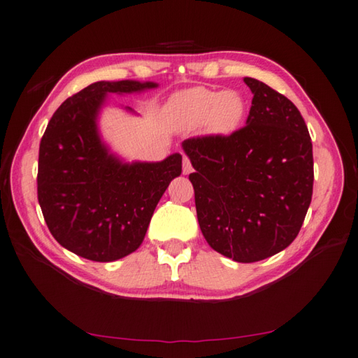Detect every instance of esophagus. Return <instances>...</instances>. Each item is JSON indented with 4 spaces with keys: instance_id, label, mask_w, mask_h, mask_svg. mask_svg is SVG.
<instances>
[{
    "instance_id": "obj_1",
    "label": "esophagus",
    "mask_w": 358,
    "mask_h": 358,
    "mask_svg": "<svg viewBox=\"0 0 358 358\" xmlns=\"http://www.w3.org/2000/svg\"><path fill=\"white\" fill-rule=\"evenodd\" d=\"M193 171V166H192V161L187 156H184V159H182V173L184 174H189Z\"/></svg>"
}]
</instances>
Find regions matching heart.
Here are the masks:
<instances>
[{
    "label": "heart",
    "instance_id": "1",
    "mask_svg": "<svg viewBox=\"0 0 358 358\" xmlns=\"http://www.w3.org/2000/svg\"><path fill=\"white\" fill-rule=\"evenodd\" d=\"M246 108V101L239 92H220L206 87L182 90L169 102L173 121L182 129L206 125L214 134H231L239 129Z\"/></svg>",
    "mask_w": 358,
    "mask_h": 358
}]
</instances>
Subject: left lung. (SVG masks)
<instances>
[{
    "mask_svg": "<svg viewBox=\"0 0 358 358\" xmlns=\"http://www.w3.org/2000/svg\"><path fill=\"white\" fill-rule=\"evenodd\" d=\"M252 96L246 125L229 136L182 142L192 161L197 220L214 251L251 264L296 239L313 197V142L297 107L243 78Z\"/></svg>",
    "mask_w": 358,
    "mask_h": 358,
    "instance_id": "8db88e82",
    "label": "left lung"
}]
</instances>
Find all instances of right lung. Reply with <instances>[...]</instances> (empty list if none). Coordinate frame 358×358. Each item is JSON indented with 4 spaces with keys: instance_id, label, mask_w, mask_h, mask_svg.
Returning a JSON list of instances; mask_svg holds the SVG:
<instances>
[{
    "instance_id": "obj_1",
    "label": "right lung",
    "mask_w": 358,
    "mask_h": 358,
    "mask_svg": "<svg viewBox=\"0 0 358 358\" xmlns=\"http://www.w3.org/2000/svg\"><path fill=\"white\" fill-rule=\"evenodd\" d=\"M156 87L131 79L93 83L62 102L47 125L39 144L38 202L52 236L76 256L115 262L136 251L159 199L180 176L179 153L161 162H125L99 134L107 94Z\"/></svg>"
}]
</instances>
